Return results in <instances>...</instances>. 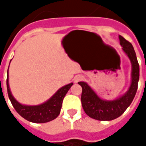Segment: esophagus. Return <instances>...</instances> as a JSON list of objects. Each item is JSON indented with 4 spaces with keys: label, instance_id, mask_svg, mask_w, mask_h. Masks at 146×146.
I'll list each match as a JSON object with an SVG mask.
<instances>
[{
    "label": "esophagus",
    "instance_id": "1",
    "mask_svg": "<svg viewBox=\"0 0 146 146\" xmlns=\"http://www.w3.org/2000/svg\"><path fill=\"white\" fill-rule=\"evenodd\" d=\"M82 76H80V75H78V76H76L75 77H74V82L75 83H77L79 82V81H80L81 80H82Z\"/></svg>",
    "mask_w": 146,
    "mask_h": 146
}]
</instances>
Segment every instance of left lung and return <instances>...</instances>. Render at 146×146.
I'll return each instance as SVG.
<instances>
[{"label":"left lung","mask_w":146,"mask_h":146,"mask_svg":"<svg viewBox=\"0 0 146 146\" xmlns=\"http://www.w3.org/2000/svg\"><path fill=\"white\" fill-rule=\"evenodd\" d=\"M120 45L128 56L132 64V80L128 92L125 95L113 101L102 100L86 83L79 82L82 87L81 103L85 113L92 119L97 120H113L125 112L133 99L138 89L139 80V64L132 44L122 36H119Z\"/></svg>","instance_id":"1"}]
</instances>
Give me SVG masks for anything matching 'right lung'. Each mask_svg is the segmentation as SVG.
Here are the masks:
<instances>
[{"mask_svg":"<svg viewBox=\"0 0 146 146\" xmlns=\"http://www.w3.org/2000/svg\"><path fill=\"white\" fill-rule=\"evenodd\" d=\"M73 83L64 86L60 88L51 97L48 101L44 104L35 106H27L19 103L11 95L9 85H8V70L7 76V90H8V98L11 101V104L15 110L21 116L28 121L33 123H47L51 121L57 117L60 113L61 108L62 105V101L66 95L68 91L72 87Z\"/></svg>","mask_w":146,"mask_h":146,"instance_id":"right-lung-1","label":"right lung"}]
</instances>
